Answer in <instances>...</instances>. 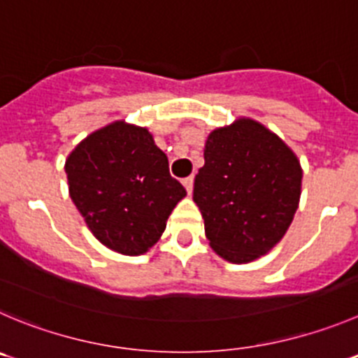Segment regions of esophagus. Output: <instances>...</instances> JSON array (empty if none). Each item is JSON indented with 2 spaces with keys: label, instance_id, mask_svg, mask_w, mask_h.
Masks as SVG:
<instances>
[{
  "label": "esophagus",
  "instance_id": "1",
  "mask_svg": "<svg viewBox=\"0 0 358 358\" xmlns=\"http://www.w3.org/2000/svg\"><path fill=\"white\" fill-rule=\"evenodd\" d=\"M182 186L186 188V192L192 193L193 192V177L189 176V177H186V179H182Z\"/></svg>",
  "mask_w": 358,
  "mask_h": 358
}]
</instances>
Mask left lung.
I'll return each instance as SVG.
<instances>
[{
    "mask_svg": "<svg viewBox=\"0 0 358 358\" xmlns=\"http://www.w3.org/2000/svg\"><path fill=\"white\" fill-rule=\"evenodd\" d=\"M195 177L193 202L209 246L230 264H250L283 239L299 209L297 155L251 117L209 134Z\"/></svg>",
    "mask_w": 358,
    "mask_h": 358,
    "instance_id": "1",
    "label": "left lung"
}]
</instances>
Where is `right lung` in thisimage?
I'll list each match as a JSON object with an SVG mask.
<instances>
[{
    "label": "right lung",
    "instance_id": "add662e5",
    "mask_svg": "<svg viewBox=\"0 0 358 358\" xmlns=\"http://www.w3.org/2000/svg\"><path fill=\"white\" fill-rule=\"evenodd\" d=\"M68 192L87 228L115 253L138 257L159 241L186 189L142 126L114 121L87 135L64 162Z\"/></svg>",
    "mask_w": 358,
    "mask_h": 358
}]
</instances>
